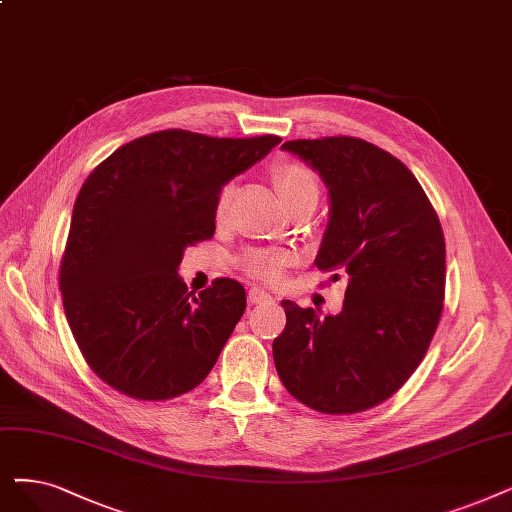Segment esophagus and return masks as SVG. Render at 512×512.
Instances as JSON below:
<instances>
[{
    "mask_svg": "<svg viewBox=\"0 0 512 512\" xmlns=\"http://www.w3.org/2000/svg\"><path fill=\"white\" fill-rule=\"evenodd\" d=\"M248 296H250V302H252V304H264V302H271V300H273L271 294L264 292L262 288H252Z\"/></svg>",
    "mask_w": 512,
    "mask_h": 512,
    "instance_id": "obj_1",
    "label": "esophagus"
}]
</instances>
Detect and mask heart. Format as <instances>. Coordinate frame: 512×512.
Segmentation results:
<instances>
[{"instance_id": "b5f03b06", "label": "heart", "mask_w": 512, "mask_h": 512, "mask_svg": "<svg viewBox=\"0 0 512 512\" xmlns=\"http://www.w3.org/2000/svg\"><path fill=\"white\" fill-rule=\"evenodd\" d=\"M275 176V185L285 201L288 210H294L298 206H304V203H315L319 201V182L315 172L304 166V163L298 161H290V163H281V166L275 168L273 172ZM233 195V187L227 185L216 201V216L222 218L227 214L229 201ZM285 264V258L277 252H269V250H254L243 260L245 271H250L256 277H267L273 279L279 275L281 267Z\"/></svg>"}]
</instances>
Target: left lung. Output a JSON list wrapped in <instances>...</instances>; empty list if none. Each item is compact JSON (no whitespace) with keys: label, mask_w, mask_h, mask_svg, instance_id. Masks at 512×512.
<instances>
[{"label":"left lung","mask_w":512,"mask_h":512,"mask_svg":"<svg viewBox=\"0 0 512 512\" xmlns=\"http://www.w3.org/2000/svg\"><path fill=\"white\" fill-rule=\"evenodd\" d=\"M323 180L330 220L315 267L346 277L338 315L283 300L273 340L288 391L323 414H357L395 395L426 355L443 311L445 239L416 176L351 136L288 140Z\"/></svg>","instance_id":"obj_1"}]
</instances>
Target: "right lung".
Wrapping results in <instances>:
<instances>
[{
	"label": "right lung",
	"mask_w": 512,
	"mask_h": 512,
	"mask_svg": "<svg viewBox=\"0 0 512 512\" xmlns=\"http://www.w3.org/2000/svg\"><path fill=\"white\" fill-rule=\"evenodd\" d=\"M279 142L153 132L119 147L84 182L60 292L81 355L115 391L161 401L210 374L245 311V290L216 279L195 296L178 267L189 245L214 235L222 187Z\"/></svg>",
	"instance_id": "add662e5"
}]
</instances>
